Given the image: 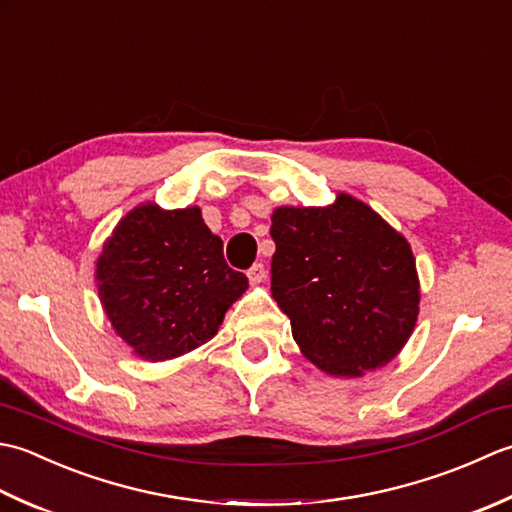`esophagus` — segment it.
<instances>
[{"mask_svg": "<svg viewBox=\"0 0 512 512\" xmlns=\"http://www.w3.org/2000/svg\"><path fill=\"white\" fill-rule=\"evenodd\" d=\"M265 276H267V271H265V265H263V263H256L252 269L247 271V278H249V283H252V285H260V283H263Z\"/></svg>", "mask_w": 512, "mask_h": 512, "instance_id": "esophagus-1", "label": "esophagus"}]
</instances>
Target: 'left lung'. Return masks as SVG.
I'll list each match as a JSON object with an SVG mask.
<instances>
[{
	"mask_svg": "<svg viewBox=\"0 0 512 512\" xmlns=\"http://www.w3.org/2000/svg\"><path fill=\"white\" fill-rule=\"evenodd\" d=\"M271 238V294L302 356L336 378L387 367L420 314L409 241L347 192L325 207H276Z\"/></svg>",
	"mask_w": 512,
	"mask_h": 512,
	"instance_id": "8db88e82",
	"label": "left lung"
}]
</instances>
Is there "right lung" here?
<instances>
[{"instance_id": "right-lung-1", "label": "right lung", "mask_w": 512, "mask_h": 512, "mask_svg": "<svg viewBox=\"0 0 512 512\" xmlns=\"http://www.w3.org/2000/svg\"><path fill=\"white\" fill-rule=\"evenodd\" d=\"M103 314L141 360L185 356L216 336L227 309L247 291L229 269L223 241L201 207L163 210L145 201L125 214L95 263Z\"/></svg>"}]
</instances>
